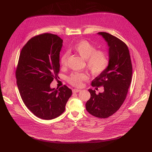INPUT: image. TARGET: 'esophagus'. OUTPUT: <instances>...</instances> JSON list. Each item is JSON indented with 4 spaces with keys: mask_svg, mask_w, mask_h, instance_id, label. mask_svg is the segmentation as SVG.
I'll return each instance as SVG.
<instances>
[{
    "mask_svg": "<svg viewBox=\"0 0 152 152\" xmlns=\"http://www.w3.org/2000/svg\"><path fill=\"white\" fill-rule=\"evenodd\" d=\"M81 91L80 89H74L73 90H72V92H74V93H76V92H78Z\"/></svg>",
    "mask_w": 152,
    "mask_h": 152,
    "instance_id": "esophagus-1",
    "label": "esophagus"
}]
</instances>
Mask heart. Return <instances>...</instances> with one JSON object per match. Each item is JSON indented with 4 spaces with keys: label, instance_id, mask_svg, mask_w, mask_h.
Returning <instances> with one entry per match:
<instances>
[{
    "label": "heart",
    "instance_id": "b5f03b06",
    "mask_svg": "<svg viewBox=\"0 0 152 152\" xmlns=\"http://www.w3.org/2000/svg\"><path fill=\"white\" fill-rule=\"evenodd\" d=\"M72 49L81 57L86 59L87 68L92 75H99L106 70L109 64L107 52L104 50H96V46L90 42L81 39L72 46ZM68 58L67 53H63L60 58L62 66L66 65ZM88 75L83 72H75L68 77L69 84L75 87H81L83 82L87 80Z\"/></svg>",
    "mask_w": 152,
    "mask_h": 152
}]
</instances>
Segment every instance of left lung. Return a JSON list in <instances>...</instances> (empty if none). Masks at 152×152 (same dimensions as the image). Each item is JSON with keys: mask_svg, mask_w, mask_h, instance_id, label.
I'll list each match as a JSON object with an SVG mask.
<instances>
[{"mask_svg": "<svg viewBox=\"0 0 152 152\" xmlns=\"http://www.w3.org/2000/svg\"><path fill=\"white\" fill-rule=\"evenodd\" d=\"M109 47L107 69L92 81V87L103 86L104 91L96 94L89 89L91 97L86 104L88 113L98 118H107L120 109L126 99L132 82V65L127 45L106 32H99Z\"/></svg>", "mask_w": 152, "mask_h": 152, "instance_id": "8db88e82", "label": "left lung"}]
</instances>
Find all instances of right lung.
Instances as JSON below:
<instances>
[{
  "label": "right lung",
  "mask_w": 152,
  "mask_h": 152,
  "mask_svg": "<svg viewBox=\"0 0 152 152\" xmlns=\"http://www.w3.org/2000/svg\"><path fill=\"white\" fill-rule=\"evenodd\" d=\"M63 41L48 33L32 37L21 50L15 71L23 102L35 115L45 120L61 115L72 94L66 85L59 89L50 88L58 77Z\"/></svg>",
  "instance_id": "right-lung-1"
}]
</instances>
